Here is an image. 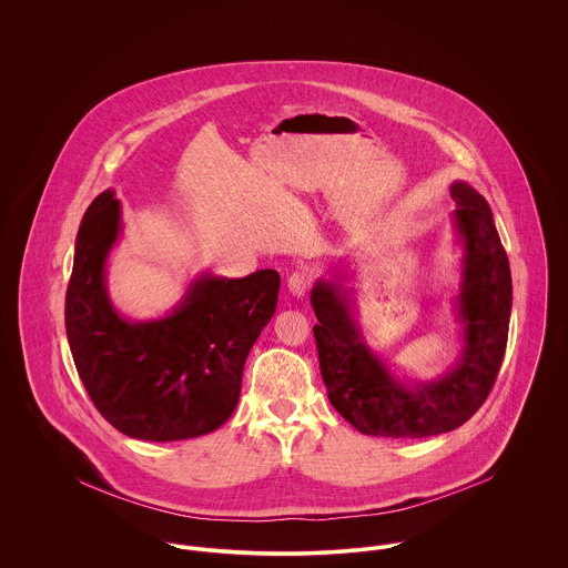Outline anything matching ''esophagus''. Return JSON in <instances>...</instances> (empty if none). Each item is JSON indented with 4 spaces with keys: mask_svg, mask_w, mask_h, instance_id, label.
I'll use <instances>...</instances> for the list:
<instances>
[{
    "mask_svg": "<svg viewBox=\"0 0 568 568\" xmlns=\"http://www.w3.org/2000/svg\"><path fill=\"white\" fill-rule=\"evenodd\" d=\"M313 284V273L308 268H302V271H295L291 277H288V291L295 295V297H304L308 293Z\"/></svg>",
    "mask_w": 568,
    "mask_h": 568,
    "instance_id": "34e87169",
    "label": "esophagus"
}]
</instances>
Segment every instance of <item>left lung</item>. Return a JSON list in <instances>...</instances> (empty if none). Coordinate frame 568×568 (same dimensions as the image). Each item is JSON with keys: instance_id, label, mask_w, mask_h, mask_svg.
Returning a JSON list of instances; mask_svg holds the SVG:
<instances>
[{"instance_id": "1", "label": "left lung", "mask_w": 568, "mask_h": 568, "mask_svg": "<svg viewBox=\"0 0 568 568\" xmlns=\"http://www.w3.org/2000/svg\"><path fill=\"white\" fill-rule=\"evenodd\" d=\"M457 203L453 225L464 248L462 282L455 300L464 347L439 378H400L365 341L354 317L356 302L343 282L349 273L317 280L311 304L322 378L332 406L363 435L430 437L468 422L500 369L511 315V273L486 199L466 181L450 185Z\"/></svg>"}]
</instances>
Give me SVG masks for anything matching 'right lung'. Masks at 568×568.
Instances as JSON below:
<instances>
[{"label": "right lung", "instance_id": "right-lung-1", "mask_svg": "<svg viewBox=\"0 0 568 568\" xmlns=\"http://www.w3.org/2000/svg\"><path fill=\"white\" fill-rule=\"evenodd\" d=\"M120 232V201L104 190L82 216L65 295L82 385L100 415L133 439L207 435L239 405L244 361L275 313L280 273H203L165 317L131 322L115 311L104 273Z\"/></svg>", "mask_w": 568, "mask_h": 568}]
</instances>
